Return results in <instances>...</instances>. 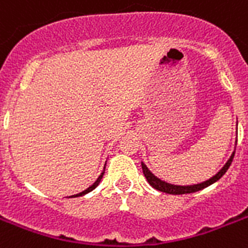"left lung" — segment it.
Masks as SVG:
<instances>
[{"label":"left lung","mask_w":248,"mask_h":248,"mask_svg":"<svg viewBox=\"0 0 248 248\" xmlns=\"http://www.w3.org/2000/svg\"><path fill=\"white\" fill-rule=\"evenodd\" d=\"M233 157H234V151H233L232 156L229 157V160L225 162V165L223 166L214 177H211L209 180H206V182H202V183L192 184V186H175V184L166 183L164 180L158 179L157 177H155V175L148 170V168L144 165L143 162H142V170H143L144 177H146L148 183L151 184L152 187L155 188V189H157V191L165 192V193H169V195H186V193H193V192L201 191L203 188L209 187V186H211L213 183L217 182V180L220 179V178L227 173V170L229 169V166H231L232 161H233Z\"/></svg>","instance_id":"obj_1"}]
</instances>
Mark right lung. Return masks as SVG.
<instances>
[{
	"mask_svg": "<svg viewBox=\"0 0 248 248\" xmlns=\"http://www.w3.org/2000/svg\"><path fill=\"white\" fill-rule=\"evenodd\" d=\"M104 174H105V168H104V171H102V173L100 174V177L97 178L96 182H94V183H93L92 186H90V187L87 188V189H84V191L80 192V193H77V195H73V196H71V197H79V196H84V195H87L88 192L93 191V189H94V188H96L97 186H98V183H100L101 179H102V177H104Z\"/></svg>",
	"mask_w": 248,
	"mask_h": 248,
	"instance_id": "1",
	"label": "right lung"
}]
</instances>
